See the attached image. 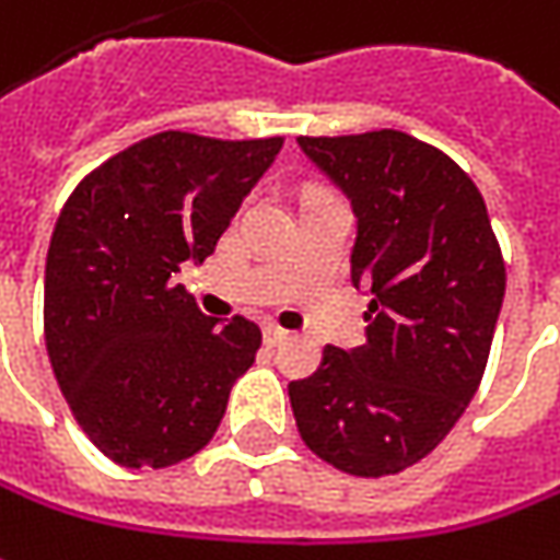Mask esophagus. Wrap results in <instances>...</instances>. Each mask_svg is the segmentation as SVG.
Wrapping results in <instances>:
<instances>
[{
    "label": "esophagus",
    "mask_w": 560,
    "mask_h": 560,
    "mask_svg": "<svg viewBox=\"0 0 560 560\" xmlns=\"http://www.w3.org/2000/svg\"><path fill=\"white\" fill-rule=\"evenodd\" d=\"M262 338H266V345H269V348H279V345H284L291 335H288V331L279 326H266L262 328Z\"/></svg>",
    "instance_id": "34e87169"
}]
</instances>
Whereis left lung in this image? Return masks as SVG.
<instances>
[{
  "label": "left lung",
  "mask_w": 560,
  "mask_h": 560,
  "mask_svg": "<svg viewBox=\"0 0 560 560\" xmlns=\"http://www.w3.org/2000/svg\"><path fill=\"white\" fill-rule=\"evenodd\" d=\"M298 143L351 200V281L370 294L366 345H328L319 370L288 385L298 432L345 474H401L474 401L504 301L499 241L467 172L417 137Z\"/></svg>",
  "instance_id": "1"
}]
</instances>
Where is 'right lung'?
Segmentation results:
<instances>
[{
    "label": "right lung",
    "instance_id": "1",
    "mask_svg": "<svg viewBox=\"0 0 560 560\" xmlns=\"http://www.w3.org/2000/svg\"><path fill=\"white\" fill-rule=\"evenodd\" d=\"M281 143L147 137L61 209L46 254V351L74 420L115 464L162 470L194 457L250 370L259 326L200 313L175 276L215 250Z\"/></svg>",
    "mask_w": 560,
    "mask_h": 560
}]
</instances>
